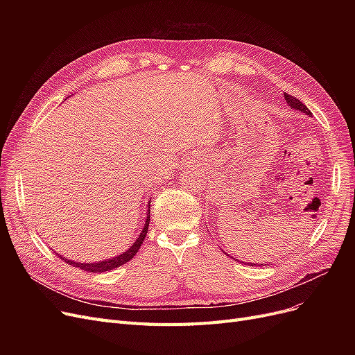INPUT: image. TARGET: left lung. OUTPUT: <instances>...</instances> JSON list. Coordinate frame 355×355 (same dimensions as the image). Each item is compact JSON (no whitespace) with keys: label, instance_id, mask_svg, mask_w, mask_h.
Returning a JSON list of instances; mask_svg holds the SVG:
<instances>
[{"label":"left lung","instance_id":"1","mask_svg":"<svg viewBox=\"0 0 355 355\" xmlns=\"http://www.w3.org/2000/svg\"><path fill=\"white\" fill-rule=\"evenodd\" d=\"M285 101H286V103L291 106V109H296V110H300V112H304V114H306V115H312V112L300 101V99H296L295 96H291V95H286L285 93ZM245 263V262H243ZM249 265V263H248ZM253 265H256V263H250V266H253ZM257 266H260L259 263H257ZM265 266V265H263Z\"/></svg>","mask_w":355,"mask_h":355}]
</instances>
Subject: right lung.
<instances>
[{
	"instance_id": "obj_1",
	"label": "right lung",
	"mask_w": 355,
	"mask_h": 355,
	"mask_svg": "<svg viewBox=\"0 0 355 355\" xmlns=\"http://www.w3.org/2000/svg\"><path fill=\"white\" fill-rule=\"evenodd\" d=\"M149 206H151V202L148 204V213H146V218H145V225H144V229L142 232L139 233L138 239L135 240V243H132V246H130L126 252H123L122 254L114 257V259H106V260H102V262H95V263H80V262H73V260L70 259H64L63 256H60L66 263L74 266V268H79L82 270H86V272H93V273H102V272H107V270H112L115 268H119L122 265H125L126 262H129L130 259H132L137 252L139 250L141 245L144 243V239L146 237V233H148V226H149V211H151V209H149Z\"/></svg>"
}]
</instances>
